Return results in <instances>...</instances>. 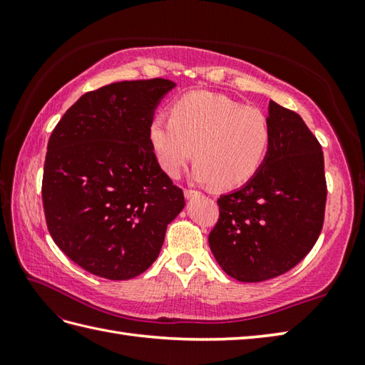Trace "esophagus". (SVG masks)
I'll return each instance as SVG.
<instances>
[{"label": "esophagus", "mask_w": 365, "mask_h": 365, "mask_svg": "<svg viewBox=\"0 0 365 365\" xmlns=\"http://www.w3.org/2000/svg\"><path fill=\"white\" fill-rule=\"evenodd\" d=\"M200 192L195 191V190H185V197L187 199H192V197H197Z\"/></svg>", "instance_id": "1"}]
</instances>
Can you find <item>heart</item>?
Masks as SVG:
<instances>
[{"mask_svg":"<svg viewBox=\"0 0 365 365\" xmlns=\"http://www.w3.org/2000/svg\"><path fill=\"white\" fill-rule=\"evenodd\" d=\"M149 138L163 170L177 177L195 155L192 178L216 190L242 187L259 173L271 145L267 115L226 96L197 91L158 113Z\"/></svg>","mask_w":365,"mask_h":365,"instance_id":"heart-1","label":"heart"}]
</instances>
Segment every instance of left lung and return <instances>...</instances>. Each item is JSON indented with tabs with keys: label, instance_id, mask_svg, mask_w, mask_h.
<instances>
[{
	"label": "left lung",
	"instance_id": "1",
	"mask_svg": "<svg viewBox=\"0 0 365 365\" xmlns=\"http://www.w3.org/2000/svg\"><path fill=\"white\" fill-rule=\"evenodd\" d=\"M271 145L250 182L218 199L220 220L208 235L216 262L240 282L281 276L319 238L327 205L322 145L301 115L271 100Z\"/></svg>",
	"mask_w": 365,
	"mask_h": 365
}]
</instances>
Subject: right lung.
Masks as SVG:
<instances>
[{
	"mask_svg": "<svg viewBox=\"0 0 365 365\" xmlns=\"http://www.w3.org/2000/svg\"><path fill=\"white\" fill-rule=\"evenodd\" d=\"M175 83H113L86 92L54 127L42 200L46 226L68 259L89 273L125 281L157 260L183 191L155 157L149 127Z\"/></svg>",
	"mask_w": 365,
	"mask_h": 365,
	"instance_id": "1",
	"label": "right lung"
}]
</instances>
